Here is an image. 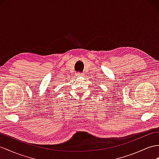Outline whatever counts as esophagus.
Segmentation results:
<instances>
[{
  "label": "esophagus",
  "instance_id": "esophagus-1",
  "mask_svg": "<svg viewBox=\"0 0 159 159\" xmlns=\"http://www.w3.org/2000/svg\"><path fill=\"white\" fill-rule=\"evenodd\" d=\"M76 75L77 76H83L84 75V73H81V72H78V73H76Z\"/></svg>",
  "mask_w": 159,
  "mask_h": 159
}]
</instances>
